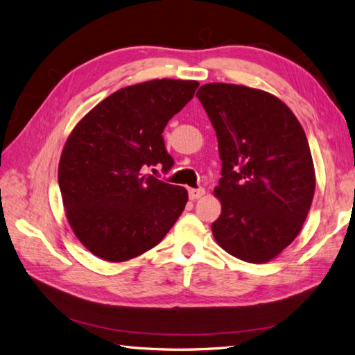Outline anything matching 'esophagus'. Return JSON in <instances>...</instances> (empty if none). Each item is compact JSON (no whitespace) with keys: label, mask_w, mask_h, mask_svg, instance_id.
Instances as JSON below:
<instances>
[{"label":"esophagus","mask_w":355,"mask_h":355,"mask_svg":"<svg viewBox=\"0 0 355 355\" xmlns=\"http://www.w3.org/2000/svg\"><path fill=\"white\" fill-rule=\"evenodd\" d=\"M203 194H205V190H203V188H190V190H188V196H190V199H191V200L200 199Z\"/></svg>","instance_id":"esophagus-1"}]
</instances>
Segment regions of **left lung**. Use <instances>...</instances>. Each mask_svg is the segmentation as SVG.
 Wrapping results in <instances>:
<instances>
[{
    "instance_id": "left-lung-1",
    "label": "left lung",
    "mask_w": 355,
    "mask_h": 355,
    "mask_svg": "<svg viewBox=\"0 0 355 355\" xmlns=\"http://www.w3.org/2000/svg\"><path fill=\"white\" fill-rule=\"evenodd\" d=\"M196 97L222 159L214 239L243 261H270L296 239L313 202L316 180L302 125L279 98L248 86L208 83Z\"/></svg>"
}]
</instances>
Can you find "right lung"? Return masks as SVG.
Listing matches in <instances>:
<instances>
[{
  "instance_id": "1",
  "label": "right lung",
  "mask_w": 355,
  "mask_h": 355,
  "mask_svg": "<svg viewBox=\"0 0 355 355\" xmlns=\"http://www.w3.org/2000/svg\"><path fill=\"white\" fill-rule=\"evenodd\" d=\"M196 80H150L111 94L86 114L67 139L59 187L76 237L94 255L128 261L155 248L182 214L184 187L146 168L175 161L165 125L194 96Z\"/></svg>"
}]
</instances>
